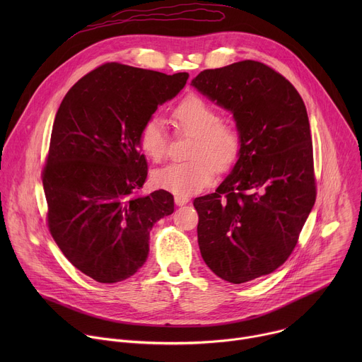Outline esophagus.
<instances>
[{"mask_svg": "<svg viewBox=\"0 0 362 362\" xmlns=\"http://www.w3.org/2000/svg\"><path fill=\"white\" fill-rule=\"evenodd\" d=\"M189 202V197H186V196H175V203L177 204V206H183V204H186Z\"/></svg>", "mask_w": 362, "mask_h": 362, "instance_id": "esophagus-1", "label": "esophagus"}]
</instances>
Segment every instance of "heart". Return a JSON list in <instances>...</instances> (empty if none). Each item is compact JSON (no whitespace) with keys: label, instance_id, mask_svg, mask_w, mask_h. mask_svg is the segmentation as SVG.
I'll list each match as a JSON object with an SVG mask.
<instances>
[{"label":"heart","instance_id":"1","mask_svg":"<svg viewBox=\"0 0 362 362\" xmlns=\"http://www.w3.org/2000/svg\"><path fill=\"white\" fill-rule=\"evenodd\" d=\"M175 127L193 136L187 158L153 173V183L177 196H190L208 186L216 172H226L238 160L240 136L235 126L222 122L221 113L199 95H187L173 109ZM139 146L153 162H160L168 153L169 137L163 120L153 115L139 130Z\"/></svg>","mask_w":362,"mask_h":362}]
</instances>
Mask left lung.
Here are the masks:
<instances>
[{"instance_id":"8db88e82","label":"left lung","mask_w":362,"mask_h":362,"mask_svg":"<svg viewBox=\"0 0 362 362\" xmlns=\"http://www.w3.org/2000/svg\"><path fill=\"white\" fill-rule=\"evenodd\" d=\"M192 86L233 115L240 151L215 193L196 197L204 264L230 284L278 269L315 197L311 127L296 88L264 63L203 70Z\"/></svg>"}]
</instances>
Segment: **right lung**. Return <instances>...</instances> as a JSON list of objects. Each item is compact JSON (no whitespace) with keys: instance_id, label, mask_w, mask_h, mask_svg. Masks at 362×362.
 <instances>
[{"instance_id":"1","label":"right lung","mask_w":362,"mask_h":362,"mask_svg":"<svg viewBox=\"0 0 362 362\" xmlns=\"http://www.w3.org/2000/svg\"><path fill=\"white\" fill-rule=\"evenodd\" d=\"M187 78L107 63L80 78L59 107L42 170L48 229L73 267L100 284L134 275L153 225L175 211L163 189L139 193L147 162L137 137Z\"/></svg>"}]
</instances>
